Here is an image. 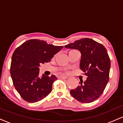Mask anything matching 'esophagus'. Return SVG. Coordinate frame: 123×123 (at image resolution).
I'll return each mask as SVG.
<instances>
[{"mask_svg": "<svg viewBox=\"0 0 123 123\" xmlns=\"http://www.w3.org/2000/svg\"><path fill=\"white\" fill-rule=\"evenodd\" d=\"M67 78H68V76H61L60 77V79H62V80L66 79Z\"/></svg>", "mask_w": 123, "mask_h": 123, "instance_id": "1", "label": "esophagus"}]
</instances>
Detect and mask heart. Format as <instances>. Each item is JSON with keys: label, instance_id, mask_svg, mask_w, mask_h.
I'll return each instance as SVG.
<instances>
[{"label": "heart", "instance_id": "b5f03b06", "mask_svg": "<svg viewBox=\"0 0 123 123\" xmlns=\"http://www.w3.org/2000/svg\"><path fill=\"white\" fill-rule=\"evenodd\" d=\"M66 72H68V71H67V70H66Z\"/></svg>", "mask_w": 123, "mask_h": 123}]
</instances>
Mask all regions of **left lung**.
I'll use <instances>...</instances> for the list:
<instances>
[{"mask_svg":"<svg viewBox=\"0 0 123 123\" xmlns=\"http://www.w3.org/2000/svg\"><path fill=\"white\" fill-rule=\"evenodd\" d=\"M77 49L81 53L80 69L88 77L70 91L75 99L82 103H90L101 96L109 78L111 61L106 48L90 38H82L65 46Z\"/></svg>","mask_w":123,"mask_h":123,"instance_id":"left-lung-1","label":"left lung"}]
</instances>
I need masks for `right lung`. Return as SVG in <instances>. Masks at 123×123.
Returning a JSON list of instances; mask_svg holds the SVG:
<instances>
[{"mask_svg": "<svg viewBox=\"0 0 123 123\" xmlns=\"http://www.w3.org/2000/svg\"><path fill=\"white\" fill-rule=\"evenodd\" d=\"M63 47L42 40L30 39L16 49L12 56L10 73L15 88L23 100L35 103L51 92L57 78L44 74L39 77V66L50 62Z\"/></svg>", "mask_w": 123, "mask_h": 123, "instance_id": "right-lung-1", "label": "right lung"}]
</instances>
